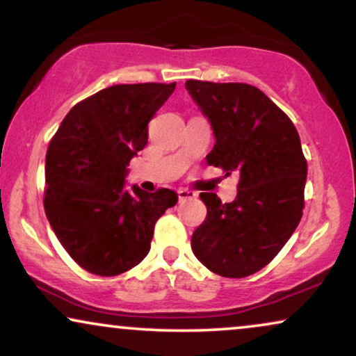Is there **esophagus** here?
<instances>
[{"mask_svg":"<svg viewBox=\"0 0 356 356\" xmlns=\"http://www.w3.org/2000/svg\"><path fill=\"white\" fill-rule=\"evenodd\" d=\"M196 197V193L189 191V189H178V199L179 201H186V199H194Z\"/></svg>","mask_w":356,"mask_h":356,"instance_id":"esophagus-1","label":"esophagus"}]
</instances>
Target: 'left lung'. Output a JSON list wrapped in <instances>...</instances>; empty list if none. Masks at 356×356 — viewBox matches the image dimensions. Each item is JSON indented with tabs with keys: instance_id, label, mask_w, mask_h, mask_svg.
Masks as SVG:
<instances>
[{
	"instance_id": "obj_1",
	"label": "left lung",
	"mask_w": 356,
	"mask_h": 356,
	"mask_svg": "<svg viewBox=\"0 0 356 356\" xmlns=\"http://www.w3.org/2000/svg\"><path fill=\"white\" fill-rule=\"evenodd\" d=\"M213 129L209 165L240 175L235 201L202 193L207 217L191 236L194 256L222 277L240 279L269 264L303 216L306 165L298 131L257 87L186 81Z\"/></svg>"
}]
</instances>
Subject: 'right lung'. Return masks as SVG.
<instances>
[{
	"mask_svg": "<svg viewBox=\"0 0 356 356\" xmlns=\"http://www.w3.org/2000/svg\"><path fill=\"white\" fill-rule=\"evenodd\" d=\"M177 84H120L72 106L48 145L45 213L82 269L111 277L147 256L155 222L178 202L162 188L126 189L131 159L147 144V124Z\"/></svg>",
	"mask_w": 356,
	"mask_h": 356,
	"instance_id": "obj_1",
	"label": "right lung"
}]
</instances>
